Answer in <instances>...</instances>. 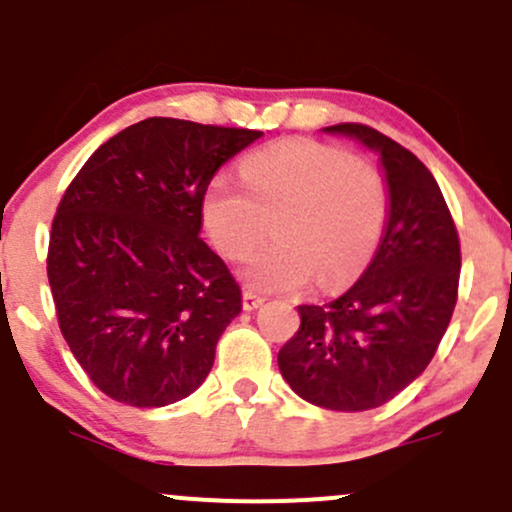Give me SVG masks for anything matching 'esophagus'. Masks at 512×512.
I'll list each match as a JSON object with an SVG mask.
<instances>
[{
  "instance_id": "esophagus-1",
  "label": "esophagus",
  "mask_w": 512,
  "mask_h": 512,
  "mask_svg": "<svg viewBox=\"0 0 512 512\" xmlns=\"http://www.w3.org/2000/svg\"><path fill=\"white\" fill-rule=\"evenodd\" d=\"M262 304H265V297H262V294L252 292V289H245V292H242V309L245 311L260 309Z\"/></svg>"
}]
</instances>
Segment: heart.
<instances>
[{"instance_id": "heart-1", "label": "heart", "mask_w": 512, "mask_h": 512, "mask_svg": "<svg viewBox=\"0 0 512 512\" xmlns=\"http://www.w3.org/2000/svg\"><path fill=\"white\" fill-rule=\"evenodd\" d=\"M242 184L215 176L201 198V220L225 260H242L247 284L297 292L311 279L346 284L373 255L387 218V186L368 161L316 139L292 137L257 149L240 164Z\"/></svg>"}]
</instances>
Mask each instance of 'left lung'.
<instances>
[{
	"label": "left lung",
	"mask_w": 512,
	"mask_h": 512,
	"mask_svg": "<svg viewBox=\"0 0 512 512\" xmlns=\"http://www.w3.org/2000/svg\"><path fill=\"white\" fill-rule=\"evenodd\" d=\"M351 134L380 152L390 218L363 277L328 304H301L299 331L277 355L289 387L324 410L365 412L424 373L459 299L461 242L432 171L410 149L360 122Z\"/></svg>",
	"instance_id": "obj_1"
}]
</instances>
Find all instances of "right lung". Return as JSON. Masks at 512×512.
Instances as JSON below:
<instances>
[{"mask_svg":"<svg viewBox=\"0 0 512 512\" xmlns=\"http://www.w3.org/2000/svg\"><path fill=\"white\" fill-rule=\"evenodd\" d=\"M262 132L149 117L83 164L58 203L46 272L58 328L93 385L129 407L184 400L240 314V284L203 242L215 171Z\"/></svg>","mask_w":512,"mask_h":512,"instance_id":"1","label":"right lung"}]
</instances>
